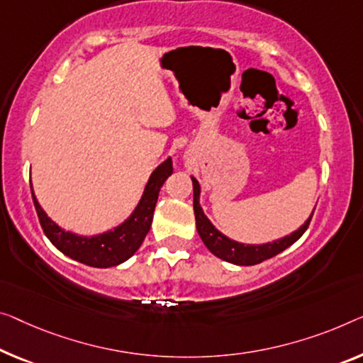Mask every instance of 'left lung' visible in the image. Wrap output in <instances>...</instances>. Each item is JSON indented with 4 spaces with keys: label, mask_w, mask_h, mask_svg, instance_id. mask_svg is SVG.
I'll return each mask as SVG.
<instances>
[{
    "label": "left lung",
    "mask_w": 363,
    "mask_h": 363,
    "mask_svg": "<svg viewBox=\"0 0 363 363\" xmlns=\"http://www.w3.org/2000/svg\"><path fill=\"white\" fill-rule=\"evenodd\" d=\"M192 186H194V213H196V226L199 231V236L202 238L203 245L208 247V251L215 254L216 257L223 259L226 262L236 264V266H254L266 259H270L277 256L279 252H282L286 247L294 245L295 241H298L301 235L305 233L308 225H310L313 210L310 218L303 223L298 230H295L294 233L286 235L280 240H275L272 242H264V245H245V242H238L231 238L225 236L221 231H218L212 225V221L207 218V215L203 213L202 207H200V186L196 177H191Z\"/></svg>",
    "instance_id": "left-lung-1"
}]
</instances>
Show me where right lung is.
Listing matches in <instances>:
<instances>
[{
  "mask_svg": "<svg viewBox=\"0 0 363 363\" xmlns=\"http://www.w3.org/2000/svg\"><path fill=\"white\" fill-rule=\"evenodd\" d=\"M171 174L172 161L171 158H167L151 172L147 186H145L143 196L132 215L113 230L94 236H81L60 228L55 221L48 218L47 213L43 212L39 200L35 199L32 186L30 191L43 233L52 241V245L58 251H62L65 256L72 257L81 264L107 269L125 262L142 246L145 236L150 231L151 221H153V212L156 202H158L160 189L163 187L164 181Z\"/></svg>",
  "mask_w": 363,
  "mask_h": 363,
  "instance_id": "add662e5",
  "label": "right lung"
}]
</instances>
